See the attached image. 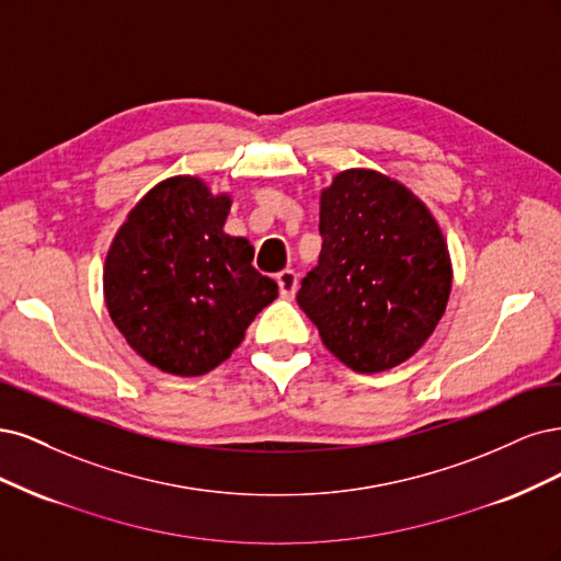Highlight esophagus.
I'll return each instance as SVG.
<instances>
[{"mask_svg": "<svg viewBox=\"0 0 561 561\" xmlns=\"http://www.w3.org/2000/svg\"><path fill=\"white\" fill-rule=\"evenodd\" d=\"M277 286H279V296L291 300L296 296V288H298L296 270H282V273L277 275Z\"/></svg>", "mask_w": 561, "mask_h": 561, "instance_id": "esophagus-1", "label": "esophagus"}]
</instances>
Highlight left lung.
Masks as SVG:
<instances>
[{"mask_svg": "<svg viewBox=\"0 0 561 561\" xmlns=\"http://www.w3.org/2000/svg\"><path fill=\"white\" fill-rule=\"evenodd\" d=\"M319 265L298 305L327 350L356 373L417 354L451 291V259L431 209L399 179L342 170L319 193Z\"/></svg>", "mask_w": 561, "mask_h": 561, "instance_id": "1", "label": "left lung"}]
</instances>
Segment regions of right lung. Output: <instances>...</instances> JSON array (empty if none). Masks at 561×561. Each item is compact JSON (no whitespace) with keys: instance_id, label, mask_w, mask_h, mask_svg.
<instances>
[{"instance_id":"1","label":"right lung","mask_w":561,"mask_h":561,"mask_svg":"<svg viewBox=\"0 0 561 561\" xmlns=\"http://www.w3.org/2000/svg\"><path fill=\"white\" fill-rule=\"evenodd\" d=\"M230 205V193H211L201 176L162 179L106 251V310L125 342L162 373L214 370L277 298L275 279L251 265L254 247L224 230Z\"/></svg>"}]
</instances>
